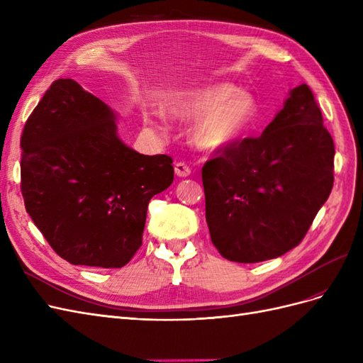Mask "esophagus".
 <instances>
[{
    "mask_svg": "<svg viewBox=\"0 0 363 363\" xmlns=\"http://www.w3.org/2000/svg\"><path fill=\"white\" fill-rule=\"evenodd\" d=\"M174 171H175V174L179 175V177H188V175L191 174V168L186 163H183V162L175 163Z\"/></svg>",
    "mask_w": 363,
    "mask_h": 363,
    "instance_id": "esophagus-1",
    "label": "esophagus"
}]
</instances>
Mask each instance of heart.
<instances>
[{
	"mask_svg": "<svg viewBox=\"0 0 363 363\" xmlns=\"http://www.w3.org/2000/svg\"><path fill=\"white\" fill-rule=\"evenodd\" d=\"M180 121L199 119L192 138L196 147L218 151L233 145L256 123L259 104L255 95L230 83L206 84L183 92L171 107Z\"/></svg>",
	"mask_w": 363,
	"mask_h": 363,
	"instance_id": "b5f03b06",
	"label": "heart"
}]
</instances>
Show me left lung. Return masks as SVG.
<instances>
[{
    "label": "left lung",
    "mask_w": 363,
    "mask_h": 363,
    "mask_svg": "<svg viewBox=\"0 0 363 363\" xmlns=\"http://www.w3.org/2000/svg\"><path fill=\"white\" fill-rule=\"evenodd\" d=\"M333 139L307 84L289 92L259 138H245L203 167L206 221L221 256L276 259L298 245L333 188Z\"/></svg>",
    "instance_id": "8db88e82"
}]
</instances>
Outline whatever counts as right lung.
Segmentation results:
<instances>
[{
    "mask_svg": "<svg viewBox=\"0 0 363 363\" xmlns=\"http://www.w3.org/2000/svg\"><path fill=\"white\" fill-rule=\"evenodd\" d=\"M115 121L100 98L59 79L21 136L26 211L72 265H127L142 245L150 200L174 180L172 159L131 150Z\"/></svg>",
    "mask_w": 363,
    "mask_h": 363,
    "instance_id": "1",
    "label": "right lung"
}]
</instances>
